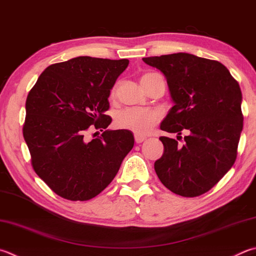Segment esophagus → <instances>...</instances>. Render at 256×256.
I'll return each instance as SVG.
<instances>
[{"label":"esophagus","mask_w":256,"mask_h":256,"mask_svg":"<svg viewBox=\"0 0 256 256\" xmlns=\"http://www.w3.org/2000/svg\"><path fill=\"white\" fill-rule=\"evenodd\" d=\"M134 140H136V143H142L144 140H146V138L140 136H134Z\"/></svg>","instance_id":"obj_1"}]
</instances>
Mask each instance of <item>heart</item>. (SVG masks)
<instances>
[{
	"label": "heart",
	"mask_w": 256,
	"mask_h": 256,
	"mask_svg": "<svg viewBox=\"0 0 256 256\" xmlns=\"http://www.w3.org/2000/svg\"><path fill=\"white\" fill-rule=\"evenodd\" d=\"M156 74H146L142 77V82H146ZM118 90V82H116L110 90V96L114 97ZM160 114L156 110L126 108L120 110L115 118V125L120 130L131 131L136 136H146L151 130L159 123Z\"/></svg>",
	"instance_id": "1"
}]
</instances>
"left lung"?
<instances>
[{
    "label": "left lung",
    "mask_w": 256,
    "mask_h": 256,
    "mask_svg": "<svg viewBox=\"0 0 256 256\" xmlns=\"http://www.w3.org/2000/svg\"><path fill=\"white\" fill-rule=\"evenodd\" d=\"M143 62L164 74L174 102L161 130L188 133L182 146L174 138H160L164 151L154 162L156 172L170 192L200 196L226 174L238 156L243 128L238 82L217 60L190 54L156 56Z\"/></svg>",
    "instance_id": "8db88e82"
}]
</instances>
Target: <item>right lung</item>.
<instances>
[{
  "label": "right lung",
  "mask_w": 256,
  "mask_h": 256,
  "mask_svg": "<svg viewBox=\"0 0 256 256\" xmlns=\"http://www.w3.org/2000/svg\"><path fill=\"white\" fill-rule=\"evenodd\" d=\"M128 64V59L88 56L50 64L28 94L23 138L32 168L58 196L96 197L132 150V133L106 130L112 118L105 114L110 88ZM90 129L104 133L88 139Z\"/></svg>",
  "instance_id": "add662e5"
}]
</instances>
